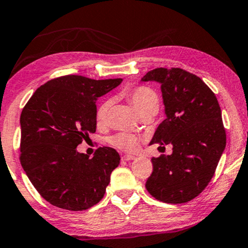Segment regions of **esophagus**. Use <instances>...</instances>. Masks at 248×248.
I'll return each mask as SVG.
<instances>
[{"mask_svg": "<svg viewBox=\"0 0 248 248\" xmlns=\"http://www.w3.org/2000/svg\"><path fill=\"white\" fill-rule=\"evenodd\" d=\"M134 159H137L135 155H125L122 157V160L124 161H130V160H134Z\"/></svg>", "mask_w": 248, "mask_h": 248, "instance_id": "1", "label": "esophagus"}]
</instances>
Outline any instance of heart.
<instances>
[{"label": "heart", "mask_w": 248, "mask_h": 248, "mask_svg": "<svg viewBox=\"0 0 248 248\" xmlns=\"http://www.w3.org/2000/svg\"><path fill=\"white\" fill-rule=\"evenodd\" d=\"M123 96L132 104L138 115L145 111H158L159 99L157 93L151 88L141 86L123 91ZM111 103L110 100H104L97 108L96 122L98 125L106 123L108 113H109ZM109 142L114 147L125 151H134L139 147V138L133 134L118 133L109 139Z\"/></svg>", "instance_id": "b5f03b06"}]
</instances>
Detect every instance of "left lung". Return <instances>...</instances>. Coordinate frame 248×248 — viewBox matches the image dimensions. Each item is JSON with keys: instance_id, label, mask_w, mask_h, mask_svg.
<instances>
[{"instance_id": "obj_1", "label": "left lung", "mask_w": 248, "mask_h": 248, "mask_svg": "<svg viewBox=\"0 0 248 248\" xmlns=\"http://www.w3.org/2000/svg\"><path fill=\"white\" fill-rule=\"evenodd\" d=\"M141 81L160 84L166 118L150 143L172 145V154L152 158L148 192L165 203L177 204L196 198L215 175L226 148L221 109L212 90L195 74L159 67Z\"/></svg>"}]
</instances>
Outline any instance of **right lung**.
I'll return each mask as SVG.
<instances>
[{"label": "right lung", "instance_id": "add662e5", "mask_svg": "<svg viewBox=\"0 0 248 248\" xmlns=\"http://www.w3.org/2000/svg\"><path fill=\"white\" fill-rule=\"evenodd\" d=\"M122 79L65 76L35 91L20 116V161L40 195L50 204L82 211L104 198L120 155L103 147L93 157L77 147L96 132V101Z\"/></svg>", "mask_w": 248, "mask_h": 248}]
</instances>
